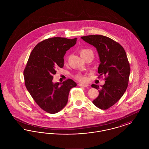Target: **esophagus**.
Returning <instances> with one entry per match:
<instances>
[{
	"label": "esophagus",
	"mask_w": 149,
	"mask_h": 149,
	"mask_svg": "<svg viewBox=\"0 0 149 149\" xmlns=\"http://www.w3.org/2000/svg\"><path fill=\"white\" fill-rule=\"evenodd\" d=\"M79 86H83V87H87L88 86V84H83V83H79Z\"/></svg>",
	"instance_id": "obj_1"
}]
</instances>
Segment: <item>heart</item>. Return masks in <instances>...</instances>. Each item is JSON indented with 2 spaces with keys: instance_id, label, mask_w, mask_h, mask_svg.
<instances>
[{
  "instance_id": "b5f03b06",
  "label": "heart",
  "mask_w": 149,
  "mask_h": 149,
  "mask_svg": "<svg viewBox=\"0 0 149 149\" xmlns=\"http://www.w3.org/2000/svg\"><path fill=\"white\" fill-rule=\"evenodd\" d=\"M91 52H92V51L89 49H82L80 51V56H81V57L83 58L86 54H88V53ZM77 78H78L79 80H81V81H85V77H84L83 75H78L77 77Z\"/></svg>"
}]
</instances>
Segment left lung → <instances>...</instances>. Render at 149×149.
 <instances>
[{"label": "left lung", "mask_w": 149, "mask_h": 149, "mask_svg": "<svg viewBox=\"0 0 149 149\" xmlns=\"http://www.w3.org/2000/svg\"><path fill=\"white\" fill-rule=\"evenodd\" d=\"M81 38L96 48L100 62L98 72L99 76L106 77L100 88L92 85L99 91L93 103L101 109H107L120 99L127 88L130 67L126 53L120 44L106 36L94 35Z\"/></svg>", "instance_id": "left-lung-1"}]
</instances>
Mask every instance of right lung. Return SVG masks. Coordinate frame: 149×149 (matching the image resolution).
Wrapping results in <instances>:
<instances>
[{
	"label": "right lung",
	"mask_w": 149,
	"mask_h": 149,
	"mask_svg": "<svg viewBox=\"0 0 149 149\" xmlns=\"http://www.w3.org/2000/svg\"><path fill=\"white\" fill-rule=\"evenodd\" d=\"M77 38L53 37L38 43L32 51L23 75L25 85L36 103L51 114L62 110L69 93L77 83L70 79L63 83L53 82L57 68H63L66 51L77 43Z\"/></svg>",
	"instance_id": "obj_1"
}]
</instances>
